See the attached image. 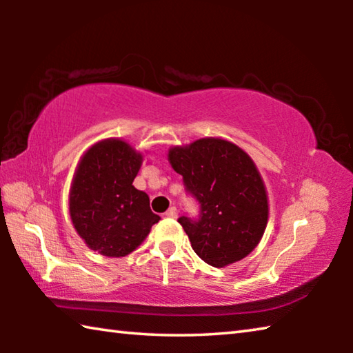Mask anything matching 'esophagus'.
<instances>
[{"label": "esophagus", "instance_id": "obj_1", "mask_svg": "<svg viewBox=\"0 0 353 353\" xmlns=\"http://www.w3.org/2000/svg\"><path fill=\"white\" fill-rule=\"evenodd\" d=\"M165 214H166V216H168V218H177L179 212H177V208H176V207H170V208H168V212H166Z\"/></svg>", "mask_w": 353, "mask_h": 353}]
</instances>
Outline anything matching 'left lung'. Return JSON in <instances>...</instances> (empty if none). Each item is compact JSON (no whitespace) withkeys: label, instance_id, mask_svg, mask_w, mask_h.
I'll return each mask as SVG.
<instances>
[{"label":"left lung","instance_id":"left-lung-1","mask_svg":"<svg viewBox=\"0 0 353 353\" xmlns=\"http://www.w3.org/2000/svg\"><path fill=\"white\" fill-rule=\"evenodd\" d=\"M168 160L199 202V218L177 221L191 248L214 268L252 252L268 224V194L252 159L234 143L201 139L170 149Z\"/></svg>","mask_w":353,"mask_h":353}]
</instances>
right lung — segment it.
<instances>
[{
	"label": "right lung",
	"mask_w": 353,
	"mask_h": 353,
	"mask_svg": "<svg viewBox=\"0 0 353 353\" xmlns=\"http://www.w3.org/2000/svg\"><path fill=\"white\" fill-rule=\"evenodd\" d=\"M143 155L118 139L103 140L82 155L70 190V216L90 249L124 256L145 241L160 216L132 182Z\"/></svg>",
	"instance_id": "1"
}]
</instances>
